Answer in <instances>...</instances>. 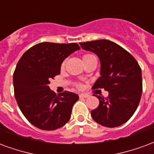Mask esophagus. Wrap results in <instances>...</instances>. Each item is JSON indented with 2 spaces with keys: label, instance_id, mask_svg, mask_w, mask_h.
Instances as JSON below:
<instances>
[{
  "label": "esophagus",
  "instance_id": "1",
  "mask_svg": "<svg viewBox=\"0 0 154 154\" xmlns=\"http://www.w3.org/2000/svg\"><path fill=\"white\" fill-rule=\"evenodd\" d=\"M88 97H89V95H87V94H80L79 95L80 98H87Z\"/></svg>",
  "mask_w": 154,
  "mask_h": 154
}]
</instances>
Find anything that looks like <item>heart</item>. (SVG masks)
<instances>
[{
  "mask_svg": "<svg viewBox=\"0 0 154 154\" xmlns=\"http://www.w3.org/2000/svg\"><path fill=\"white\" fill-rule=\"evenodd\" d=\"M94 56L93 55H91V54H85L83 56V61L85 60H87V59H89V58H91V57H93ZM64 65H65V61H63V63H62V64H61V67H63ZM78 87H80V85L78 86Z\"/></svg>",
  "mask_w": 154,
  "mask_h": 154,
  "instance_id": "heart-1",
  "label": "heart"
}]
</instances>
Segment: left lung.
Wrapping results in <instances>:
<instances>
[{"mask_svg":"<svg viewBox=\"0 0 154 154\" xmlns=\"http://www.w3.org/2000/svg\"><path fill=\"white\" fill-rule=\"evenodd\" d=\"M80 44L100 58V77L92 88H104L109 92L106 98L95 95L100 103L91 112L92 119L106 127L121 125L135 112L142 95V72L138 62L112 41L99 39Z\"/></svg>","mask_w":154,"mask_h":154,"instance_id":"obj_1","label":"left lung"}]
</instances>
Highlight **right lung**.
Wrapping results in <instances>:
<instances>
[{"label":"right lung","instance_id":"right-lung-1","mask_svg":"<svg viewBox=\"0 0 154 154\" xmlns=\"http://www.w3.org/2000/svg\"><path fill=\"white\" fill-rule=\"evenodd\" d=\"M78 49L76 43L44 42L29 48L19 60L13 74L15 97L25 118L38 129L55 130L70 119L79 97L67 91L56 95L48 84L60 73L64 59Z\"/></svg>","mask_w":154,"mask_h":154}]
</instances>
